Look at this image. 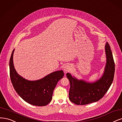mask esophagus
Segmentation results:
<instances>
[{
    "mask_svg": "<svg viewBox=\"0 0 122 122\" xmlns=\"http://www.w3.org/2000/svg\"><path fill=\"white\" fill-rule=\"evenodd\" d=\"M71 69V67L69 65H66L64 67V72L66 73L67 72H69Z\"/></svg>",
    "mask_w": 122,
    "mask_h": 122,
    "instance_id": "34e87169",
    "label": "esophagus"
}]
</instances>
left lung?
<instances>
[{"label": "left lung", "instance_id": "8db88e82", "mask_svg": "<svg viewBox=\"0 0 122 122\" xmlns=\"http://www.w3.org/2000/svg\"><path fill=\"white\" fill-rule=\"evenodd\" d=\"M107 63L103 76L94 82L78 80L69 73H66L70 84L69 99L77 105H85L99 100L107 93L113 81L115 64L109 45L105 46Z\"/></svg>", "mask_w": 122, "mask_h": 122}]
</instances>
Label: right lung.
Returning a JSON list of instances; mask_svg holds the SVG:
<instances>
[{
    "label": "right lung",
    "mask_w": 122,
    "mask_h": 122,
    "mask_svg": "<svg viewBox=\"0 0 122 122\" xmlns=\"http://www.w3.org/2000/svg\"><path fill=\"white\" fill-rule=\"evenodd\" d=\"M13 51L10 60V74L15 91L22 99L33 105L46 106L52 99L54 90L57 82L64 76L63 70L55 71L41 80L28 81L17 73L13 63Z\"/></svg>",
    "instance_id": "obj_1"
}]
</instances>
